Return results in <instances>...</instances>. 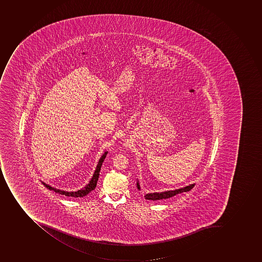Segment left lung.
Masks as SVG:
<instances>
[{
    "label": "left lung",
    "mask_w": 262,
    "mask_h": 262,
    "mask_svg": "<svg viewBox=\"0 0 262 262\" xmlns=\"http://www.w3.org/2000/svg\"><path fill=\"white\" fill-rule=\"evenodd\" d=\"M194 185L195 184H191L190 185V186H187V187L180 188V189L174 190V191H163V192H154V193H147L146 194L145 196H145V198L147 199V200H163V199H167V198L174 196L175 195H177V194L182 193V192H184V191H189L190 190H191L192 188H193ZM137 187H138L139 189H140L139 182L137 183Z\"/></svg>",
    "instance_id": "obj_1"
}]
</instances>
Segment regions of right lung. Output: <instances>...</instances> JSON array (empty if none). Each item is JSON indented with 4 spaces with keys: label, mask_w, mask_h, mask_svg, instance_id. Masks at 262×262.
Masks as SVG:
<instances>
[{
    "label": "right lung",
    "mask_w": 262,
    "mask_h": 262,
    "mask_svg": "<svg viewBox=\"0 0 262 262\" xmlns=\"http://www.w3.org/2000/svg\"><path fill=\"white\" fill-rule=\"evenodd\" d=\"M107 154H108V152H104V154L102 155L100 159H99V163H98V165H97L96 169H95V173H94L92 178H91V182H90L88 184L86 185L84 188H82V189L79 190V191H70V192H69V191H61V190L54 188V187H51V186H49V185L46 184L45 183H43V184H44L45 187H47L48 189L53 190L55 192L61 194V195H66V196H72V198H83V196H86L87 194L90 193L91 191L95 189V187H96L97 182H98V179H99V171H100L102 163H103V160L105 159Z\"/></svg>",
    "instance_id": "1"
}]
</instances>
